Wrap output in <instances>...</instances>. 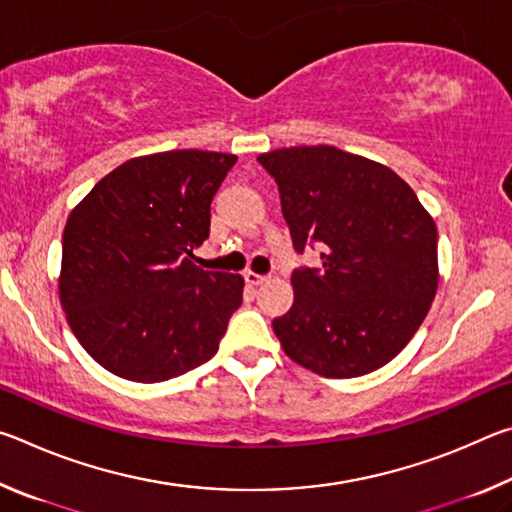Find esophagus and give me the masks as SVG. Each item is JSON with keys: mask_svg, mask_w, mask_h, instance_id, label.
Here are the masks:
<instances>
[{"mask_svg": "<svg viewBox=\"0 0 512 512\" xmlns=\"http://www.w3.org/2000/svg\"><path fill=\"white\" fill-rule=\"evenodd\" d=\"M244 277H246V282L250 284V287H259V284H264L268 280L266 275H259V273H253V271H246Z\"/></svg>", "mask_w": 512, "mask_h": 512, "instance_id": "obj_1", "label": "esophagus"}]
</instances>
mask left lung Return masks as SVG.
Here are the masks:
<instances>
[{
  "label": "left lung",
  "instance_id": "8db88e82",
  "mask_svg": "<svg viewBox=\"0 0 512 512\" xmlns=\"http://www.w3.org/2000/svg\"><path fill=\"white\" fill-rule=\"evenodd\" d=\"M257 162L280 189L296 253L293 305L273 320L284 352L323 377L386 366L418 332L438 289V232L413 189L384 164L334 146H291Z\"/></svg>",
  "mask_w": 512,
  "mask_h": 512
}]
</instances>
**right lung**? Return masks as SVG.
I'll return each mask as SVG.
<instances>
[{
    "label": "right lung",
    "instance_id": "right-lung-1",
    "mask_svg": "<svg viewBox=\"0 0 512 512\" xmlns=\"http://www.w3.org/2000/svg\"><path fill=\"white\" fill-rule=\"evenodd\" d=\"M237 155L167 151L110 171L63 232L60 305L90 357L155 384L210 361L244 300V277L203 271L210 205Z\"/></svg>",
    "mask_w": 512,
    "mask_h": 512
}]
</instances>
